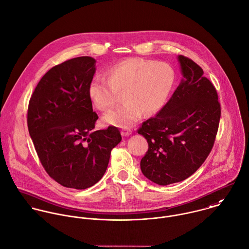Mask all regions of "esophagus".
I'll return each mask as SVG.
<instances>
[{
  "instance_id": "obj_1",
  "label": "esophagus",
  "mask_w": 249,
  "mask_h": 249,
  "mask_svg": "<svg viewBox=\"0 0 249 249\" xmlns=\"http://www.w3.org/2000/svg\"><path fill=\"white\" fill-rule=\"evenodd\" d=\"M122 135L123 136H129L130 134H131V129L130 128H128V127H124L123 129H122Z\"/></svg>"
}]
</instances>
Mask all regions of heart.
<instances>
[{
	"label": "heart",
	"mask_w": 249,
	"mask_h": 249,
	"mask_svg": "<svg viewBox=\"0 0 249 249\" xmlns=\"http://www.w3.org/2000/svg\"><path fill=\"white\" fill-rule=\"evenodd\" d=\"M107 79L94 76L88 86V95L95 108L106 112L119 101L124 104L107 113L104 122L118 127H129L142 116L158 113L164 105L175 84V71L164 62L143 58L122 60L106 71Z\"/></svg>",
	"instance_id": "1"
}]
</instances>
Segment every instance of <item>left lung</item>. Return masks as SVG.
I'll list each match as a JSON object with an SVG mask.
<instances>
[{
  "label": "left lung",
  "mask_w": 249,
  "mask_h": 249,
  "mask_svg": "<svg viewBox=\"0 0 249 249\" xmlns=\"http://www.w3.org/2000/svg\"><path fill=\"white\" fill-rule=\"evenodd\" d=\"M182 81L159 114L137 132L149 144L141 160L142 173L167 185L194 174L210 155L221 116L217 91L191 59L178 56Z\"/></svg>",
  "instance_id": "left-lung-1"
}]
</instances>
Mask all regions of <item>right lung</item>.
Wrapping results in <instances>:
<instances>
[{"label":"right lung","instance_id":"1","mask_svg":"<svg viewBox=\"0 0 249 249\" xmlns=\"http://www.w3.org/2000/svg\"><path fill=\"white\" fill-rule=\"evenodd\" d=\"M95 60L78 57L49 70L28 106L30 136L46 173L65 187L86 189L104 175L111 151L122 140L118 127L94 130L88 86Z\"/></svg>","mask_w":249,"mask_h":249}]
</instances>
